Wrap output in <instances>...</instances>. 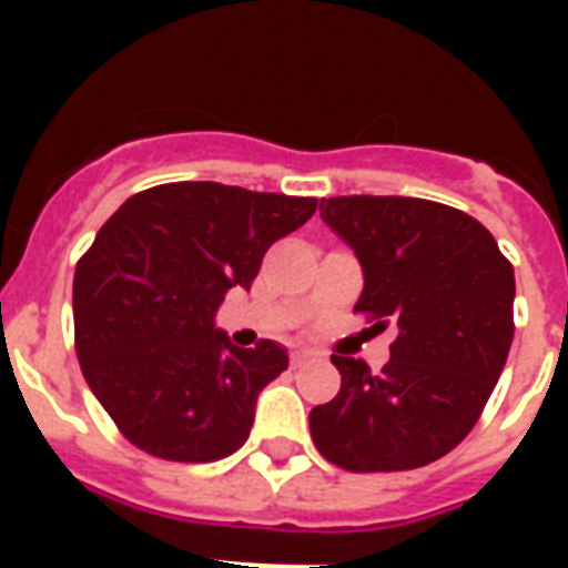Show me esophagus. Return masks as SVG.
<instances>
[{"mask_svg": "<svg viewBox=\"0 0 568 568\" xmlns=\"http://www.w3.org/2000/svg\"><path fill=\"white\" fill-rule=\"evenodd\" d=\"M310 362L307 353H292V368H304Z\"/></svg>", "mask_w": 568, "mask_h": 568, "instance_id": "obj_1", "label": "esophagus"}]
</instances>
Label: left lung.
I'll return each instance as SVG.
<instances>
[{
    "instance_id": "8db88e82",
    "label": "left lung",
    "mask_w": 568,
    "mask_h": 568,
    "mask_svg": "<svg viewBox=\"0 0 568 568\" xmlns=\"http://www.w3.org/2000/svg\"><path fill=\"white\" fill-rule=\"evenodd\" d=\"M322 222L353 248L358 313L393 320V358L371 374L332 356L341 389L310 410V435L346 471H407L471 432L514 337V267L471 215L419 197H328ZM383 325V322H377Z\"/></svg>"
}]
</instances>
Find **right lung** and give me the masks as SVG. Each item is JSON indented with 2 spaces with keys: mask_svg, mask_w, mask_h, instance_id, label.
<instances>
[{
  "mask_svg": "<svg viewBox=\"0 0 568 568\" xmlns=\"http://www.w3.org/2000/svg\"><path fill=\"white\" fill-rule=\"evenodd\" d=\"M316 197L175 182L133 194L75 267L81 374L140 450L212 463L243 447L261 389L288 368L276 341L240 349L215 325L264 252L316 212Z\"/></svg>",
  "mask_w": 568,
  "mask_h": 568,
  "instance_id": "add662e5",
  "label": "right lung"
}]
</instances>
